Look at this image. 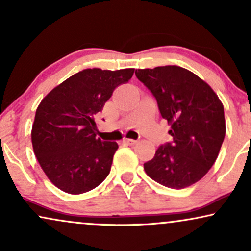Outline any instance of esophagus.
Returning <instances> with one entry per match:
<instances>
[{"label": "esophagus", "instance_id": "1", "mask_svg": "<svg viewBox=\"0 0 251 251\" xmlns=\"http://www.w3.org/2000/svg\"><path fill=\"white\" fill-rule=\"evenodd\" d=\"M123 143L126 145H135L136 143H137V141L131 140V138H125V140H123Z\"/></svg>", "mask_w": 251, "mask_h": 251}]
</instances>
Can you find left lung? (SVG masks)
<instances>
[{
	"instance_id": "obj_1",
	"label": "left lung",
	"mask_w": 251,
	"mask_h": 251,
	"mask_svg": "<svg viewBox=\"0 0 251 251\" xmlns=\"http://www.w3.org/2000/svg\"><path fill=\"white\" fill-rule=\"evenodd\" d=\"M135 74L156 98L173 138L144 164L145 172L175 190L196 184L220 152L226 135L224 104L208 83L182 67L169 65Z\"/></svg>"
}]
</instances>
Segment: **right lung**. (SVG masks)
I'll use <instances>...</instances> for the list:
<instances>
[{
  "instance_id": "1",
  "label": "right lung",
  "mask_w": 251,
  "mask_h": 251,
  "mask_svg": "<svg viewBox=\"0 0 251 251\" xmlns=\"http://www.w3.org/2000/svg\"><path fill=\"white\" fill-rule=\"evenodd\" d=\"M134 72L83 70L52 89L37 107L31 130L33 152L55 187L69 194L86 193L109 175L119 145L97 137L94 115Z\"/></svg>"
}]
</instances>
